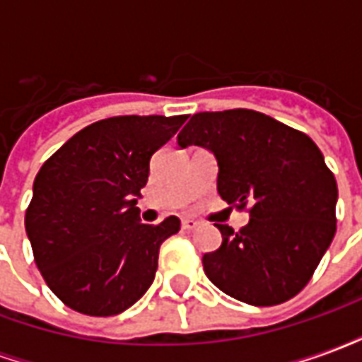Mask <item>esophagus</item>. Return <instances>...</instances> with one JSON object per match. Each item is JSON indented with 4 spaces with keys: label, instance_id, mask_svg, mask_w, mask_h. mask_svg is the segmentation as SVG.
I'll use <instances>...</instances> for the list:
<instances>
[{
    "label": "esophagus",
    "instance_id": "34e87169",
    "mask_svg": "<svg viewBox=\"0 0 362 362\" xmlns=\"http://www.w3.org/2000/svg\"><path fill=\"white\" fill-rule=\"evenodd\" d=\"M197 225H199V223H197L196 219H189V217L182 219V228H184V230H194V228H197Z\"/></svg>",
    "mask_w": 362,
    "mask_h": 362
}]
</instances>
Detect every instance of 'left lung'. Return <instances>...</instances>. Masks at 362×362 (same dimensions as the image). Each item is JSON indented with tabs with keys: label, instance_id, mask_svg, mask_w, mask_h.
I'll use <instances>...</instances> for the list:
<instances>
[{
	"label": "left lung",
	"instance_id": "obj_1",
	"mask_svg": "<svg viewBox=\"0 0 362 362\" xmlns=\"http://www.w3.org/2000/svg\"><path fill=\"white\" fill-rule=\"evenodd\" d=\"M217 158V192L248 207L240 230L217 228L223 244L204 256L205 275L240 303L273 306L298 295L335 235L337 184L310 137L246 108L199 112L178 134Z\"/></svg>",
	"mask_w": 362,
	"mask_h": 362
}]
</instances>
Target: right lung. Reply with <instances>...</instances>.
<instances>
[{
    "label": "right lung",
    "mask_w": 362,
    "mask_h": 362,
    "mask_svg": "<svg viewBox=\"0 0 362 362\" xmlns=\"http://www.w3.org/2000/svg\"><path fill=\"white\" fill-rule=\"evenodd\" d=\"M186 116H114L66 141L38 170L25 228L46 285L87 316H114L155 279L158 248L180 219L139 221L151 157Z\"/></svg>",
    "instance_id": "1"
}]
</instances>
